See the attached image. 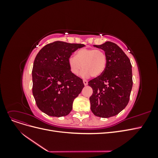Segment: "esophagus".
Listing matches in <instances>:
<instances>
[{
  "instance_id": "esophagus-1",
  "label": "esophagus",
  "mask_w": 158,
  "mask_h": 158,
  "mask_svg": "<svg viewBox=\"0 0 158 158\" xmlns=\"http://www.w3.org/2000/svg\"><path fill=\"white\" fill-rule=\"evenodd\" d=\"M83 83H84V85H88V80H83Z\"/></svg>"
}]
</instances>
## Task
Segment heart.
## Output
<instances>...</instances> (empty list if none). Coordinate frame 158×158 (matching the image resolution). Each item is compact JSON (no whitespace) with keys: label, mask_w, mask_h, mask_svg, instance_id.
Masks as SVG:
<instances>
[{"label":"heart","mask_w":158,"mask_h":158,"mask_svg":"<svg viewBox=\"0 0 158 158\" xmlns=\"http://www.w3.org/2000/svg\"><path fill=\"white\" fill-rule=\"evenodd\" d=\"M68 63L71 73L78 75L80 71L84 78L91 75L96 78L101 76L106 70L107 64V56L102 50L83 48L76 52V56H70Z\"/></svg>","instance_id":"b5f03b06"}]
</instances>
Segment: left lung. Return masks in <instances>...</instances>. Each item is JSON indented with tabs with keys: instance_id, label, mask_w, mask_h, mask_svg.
<instances>
[{
	"instance_id": "8db88e82",
	"label": "left lung",
	"mask_w": 158,
	"mask_h": 158,
	"mask_svg": "<svg viewBox=\"0 0 158 158\" xmlns=\"http://www.w3.org/2000/svg\"><path fill=\"white\" fill-rule=\"evenodd\" d=\"M94 47L106 52L107 64L101 76L88 82L93 89L90 108L95 116L109 118L120 113L129 102L132 88V65L125 52L113 42Z\"/></svg>"
}]
</instances>
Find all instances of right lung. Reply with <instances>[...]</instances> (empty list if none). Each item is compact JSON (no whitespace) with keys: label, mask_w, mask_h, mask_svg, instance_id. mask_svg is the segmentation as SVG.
I'll list each match as a JSON object with an SVG mask.
<instances>
[{"label":"right lung","mask_w":158,"mask_h":158,"mask_svg":"<svg viewBox=\"0 0 158 158\" xmlns=\"http://www.w3.org/2000/svg\"><path fill=\"white\" fill-rule=\"evenodd\" d=\"M84 46L57 41L44 46L36 55L32 69V92L42 112L60 117L72 111L74 99L84 84L71 73L68 59Z\"/></svg>","instance_id":"obj_1"}]
</instances>
